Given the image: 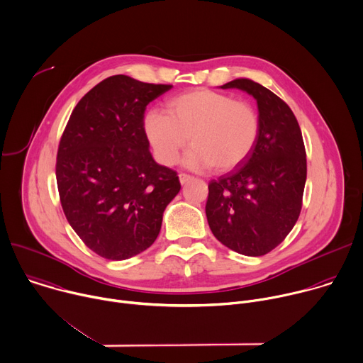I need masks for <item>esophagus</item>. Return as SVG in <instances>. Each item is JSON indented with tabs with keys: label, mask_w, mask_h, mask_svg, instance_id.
I'll use <instances>...</instances> for the list:
<instances>
[{
	"label": "esophagus",
	"mask_w": 363,
	"mask_h": 363,
	"mask_svg": "<svg viewBox=\"0 0 363 363\" xmlns=\"http://www.w3.org/2000/svg\"><path fill=\"white\" fill-rule=\"evenodd\" d=\"M178 177H179V182H181L182 185L186 184V182H189V181L192 179V177H191V175H186V174H179Z\"/></svg>",
	"instance_id": "34e87169"
}]
</instances>
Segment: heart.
<instances>
[{"label":"heart","instance_id":"b5f03b06","mask_svg":"<svg viewBox=\"0 0 363 363\" xmlns=\"http://www.w3.org/2000/svg\"><path fill=\"white\" fill-rule=\"evenodd\" d=\"M259 113L245 101L211 89H194L171 98L167 112L145 115L144 130L155 158L172 165L186 141L185 165L194 169L230 171L252 152L259 135Z\"/></svg>","mask_w":363,"mask_h":363}]
</instances>
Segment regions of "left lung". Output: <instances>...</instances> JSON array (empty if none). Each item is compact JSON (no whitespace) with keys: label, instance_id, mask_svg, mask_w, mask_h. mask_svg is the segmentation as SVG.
Wrapping results in <instances>:
<instances>
[{"label":"left lung","instance_id":"left-lung-1","mask_svg":"<svg viewBox=\"0 0 363 363\" xmlns=\"http://www.w3.org/2000/svg\"><path fill=\"white\" fill-rule=\"evenodd\" d=\"M220 88L252 95L261 127L248 158L209 182L206 219L220 244L262 257L282 242L301 213L306 182L302 133L288 104L261 84L239 78Z\"/></svg>","mask_w":363,"mask_h":363}]
</instances>
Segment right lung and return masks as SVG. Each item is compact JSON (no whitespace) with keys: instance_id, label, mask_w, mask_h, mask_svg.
I'll use <instances>...</instances> for the list:
<instances>
[{"instance_id":"1","label":"right lung","mask_w":363,"mask_h":363,"mask_svg":"<svg viewBox=\"0 0 363 363\" xmlns=\"http://www.w3.org/2000/svg\"><path fill=\"white\" fill-rule=\"evenodd\" d=\"M171 88L109 77L81 98L61 137L55 174L64 213L105 259L150 248L181 189L177 172L154 161L144 130L147 105Z\"/></svg>"}]
</instances>
